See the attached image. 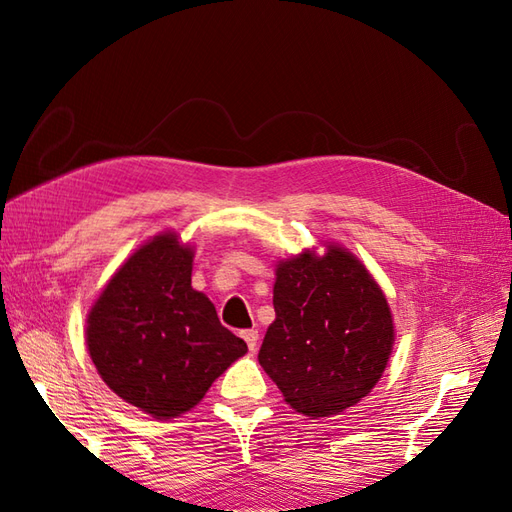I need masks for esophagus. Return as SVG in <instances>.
<instances>
[{
    "instance_id": "1",
    "label": "esophagus",
    "mask_w": 512,
    "mask_h": 512,
    "mask_svg": "<svg viewBox=\"0 0 512 512\" xmlns=\"http://www.w3.org/2000/svg\"><path fill=\"white\" fill-rule=\"evenodd\" d=\"M241 337H243L245 342H247V348H250V350H256V346H258V331H256V329H247V331H243V333H241Z\"/></svg>"
}]
</instances>
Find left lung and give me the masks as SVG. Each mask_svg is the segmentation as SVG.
<instances>
[{
    "mask_svg": "<svg viewBox=\"0 0 512 512\" xmlns=\"http://www.w3.org/2000/svg\"><path fill=\"white\" fill-rule=\"evenodd\" d=\"M275 320L258 361L288 404L331 416L361 401L380 380L395 342L382 290L342 247L277 265Z\"/></svg>",
    "mask_w": 512,
    "mask_h": 512,
    "instance_id": "obj_1",
    "label": "left lung"
}]
</instances>
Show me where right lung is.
<instances>
[{"label": "right lung", "instance_id": "obj_1", "mask_svg": "<svg viewBox=\"0 0 512 512\" xmlns=\"http://www.w3.org/2000/svg\"><path fill=\"white\" fill-rule=\"evenodd\" d=\"M192 250L175 235L143 245L108 282L87 320L98 374L153 418L179 416L247 352L192 288Z\"/></svg>", "mask_w": 512, "mask_h": 512}]
</instances>
